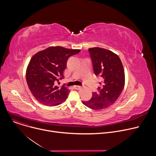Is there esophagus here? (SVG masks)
Instances as JSON below:
<instances>
[{
    "label": "esophagus",
    "mask_w": 156,
    "mask_h": 156,
    "mask_svg": "<svg viewBox=\"0 0 156 156\" xmlns=\"http://www.w3.org/2000/svg\"><path fill=\"white\" fill-rule=\"evenodd\" d=\"M73 87H74V88L75 89V90H80V88H81V86H76V85H75Z\"/></svg>",
    "instance_id": "34e87169"
}]
</instances>
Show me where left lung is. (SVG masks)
<instances>
[{
    "mask_svg": "<svg viewBox=\"0 0 156 156\" xmlns=\"http://www.w3.org/2000/svg\"><path fill=\"white\" fill-rule=\"evenodd\" d=\"M94 74L102 79L98 92L83 104L93 110H101L112 105L121 94L125 86V72L119 57L113 52L100 48L88 49Z\"/></svg>",
    "mask_w": 156,
    "mask_h": 156,
    "instance_id": "obj_1",
    "label": "left lung"
}]
</instances>
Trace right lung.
I'll use <instances>...</instances> for the list:
<instances>
[{"label":"right lung","instance_id":"right-lung-1","mask_svg":"<svg viewBox=\"0 0 156 156\" xmlns=\"http://www.w3.org/2000/svg\"><path fill=\"white\" fill-rule=\"evenodd\" d=\"M80 49L61 46L49 47L33 56L28 65L26 80L35 99L48 106L62 104L68 97L70 90L65 84L59 86L69 58L79 53Z\"/></svg>","mask_w":156,"mask_h":156}]
</instances>
